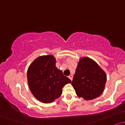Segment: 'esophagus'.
I'll use <instances>...</instances> for the list:
<instances>
[{"label": "esophagus", "instance_id": "1", "mask_svg": "<svg viewBox=\"0 0 125 125\" xmlns=\"http://www.w3.org/2000/svg\"><path fill=\"white\" fill-rule=\"evenodd\" d=\"M69 78L71 80V81H72V79H73V76L72 75V74H70V75L69 76Z\"/></svg>", "mask_w": 125, "mask_h": 125}]
</instances>
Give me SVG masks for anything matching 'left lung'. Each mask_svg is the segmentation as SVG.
Instances as JSON below:
<instances>
[{
	"mask_svg": "<svg viewBox=\"0 0 125 125\" xmlns=\"http://www.w3.org/2000/svg\"><path fill=\"white\" fill-rule=\"evenodd\" d=\"M106 74L94 60L87 57L80 59L72 82L77 96L92 100L103 93Z\"/></svg>",
	"mask_w": 125,
	"mask_h": 125,
	"instance_id": "left-lung-1",
	"label": "left lung"
}]
</instances>
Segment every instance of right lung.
<instances>
[{"mask_svg":"<svg viewBox=\"0 0 125 125\" xmlns=\"http://www.w3.org/2000/svg\"><path fill=\"white\" fill-rule=\"evenodd\" d=\"M53 55L41 56L29 67L27 78L31 94L40 102L51 103L61 96L62 88L71 83L62 71L56 66Z\"/></svg>","mask_w":125,"mask_h":125,"instance_id":"1","label":"right lung"}]
</instances>
